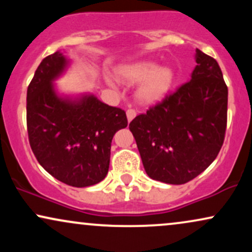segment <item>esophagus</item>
I'll return each instance as SVG.
<instances>
[{
	"label": "esophagus",
	"instance_id": "esophagus-1",
	"mask_svg": "<svg viewBox=\"0 0 252 252\" xmlns=\"http://www.w3.org/2000/svg\"><path fill=\"white\" fill-rule=\"evenodd\" d=\"M126 117H128V122H131L132 120L136 117V111L134 109H128L126 110Z\"/></svg>",
	"mask_w": 252,
	"mask_h": 252
}]
</instances>
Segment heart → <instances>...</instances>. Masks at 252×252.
Segmentation results:
<instances>
[{"label":"heart","mask_w":252,"mask_h":252,"mask_svg":"<svg viewBox=\"0 0 252 252\" xmlns=\"http://www.w3.org/2000/svg\"><path fill=\"white\" fill-rule=\"evenodd\" d=\"M117 77L124 83L138 84L136 88V99L144 105H154L166 98L174 83V71L168 66H158L152 60L123 63L116 70ZM109 85L116 86L112 77L106 78Z\"/></svg>","instance_id":"1"}]
</instances>
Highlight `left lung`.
<instances>
[{
  "mask_svg": "<svg viewBox=\"0 0 252 252\" xmlns=\"http://www.w3.org/2000/svg\"><path fill=\"white\" fill-rule=\"evenodd\" d=\"M189 82L129 124L146 173L186 184L215 161L224 142L227 86L218 63L196 48Z\"/></svg>",
  "mask_w": 252,
  "mask_h": 252,
  "instance_id": "8db88e82",
  "label": "left lung"
}]
</instances>
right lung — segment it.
<instances>
[{
  "label": "right lung",
  "instance_id": "add662e5",
  "mask_svg": "<svg viewBox=\"0 0 252 252\" xmlns=\"http://www.w3.org/2000/svg\"><path fill=\"white\" fill-rule=\"evenodd\" d=\"M71 63L57 51L36 68L27 90L28 137L46 172L70 186L89 187L108 174L112 137L128 120L122 109L89 92H60L54 83Z\"/></svg>",
  "mask_w": 252,
  "mask_h": 252
}]
</instances>
